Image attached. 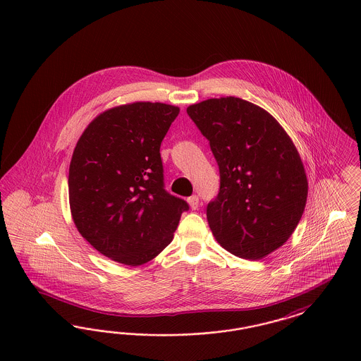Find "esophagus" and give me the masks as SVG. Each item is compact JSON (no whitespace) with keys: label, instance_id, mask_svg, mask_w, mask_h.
<instances>
[{"label":"esophagus","instance_id":"34e87169","mask_svg":"<svg viewBox=\"0 0 361 361\" xmlns=\"http://www.w3.org/2000/svg\"><path fill=\"white\" fill-rule=\"evenodd\" d=\"M187 202H188L189 207L192 209H197V207H199V197L197 196H190L187 199Z\"/></svg>","mask_w":361,"mask_h":361}]
</instances>
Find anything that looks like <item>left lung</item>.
Returning <instances> with one entry per match:
<instances>
[{"instance_id":"left-lung-1","label":"left lung","mask_w":361,"mask_h":361,"mask_svg":"<svg viewBox=\"0 0 361 361\" xmlns=\"http://www.w3.org/2000/svg\"><path fill=\"white\" fill-rule=\"evenodd\" d=\"M187 112L219 165L221 189L207 206L215 240L234 256L267 257L291 237L307 202L291 137L268 111L234 96L192 104Z\"/></svg>"}]
</instances>
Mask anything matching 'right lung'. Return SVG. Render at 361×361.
Returning <instances> with one entry per match:
<instances>
[{
  "label": "right lung",
  "mask_w": 361,
  "mask_h": 361,
  "mask_svg": "<svg viewBox=\"0 0 361 361\" xmlns=\"http://www.w3.org/2000/svg\"><path fill=\"white\" fill-rule=\"evenodd\" d=\"M180 108L123 104L87 124L71 155L73 222L97 252L130 267L157 257L188 204L164 189L159 147Z\"/></svg>",
  "instance_id": "add662e5"
}]
</instances>
